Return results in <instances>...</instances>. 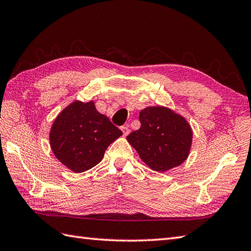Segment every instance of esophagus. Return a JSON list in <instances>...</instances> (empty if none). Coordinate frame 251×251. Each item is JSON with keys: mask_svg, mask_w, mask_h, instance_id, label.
<instances>
[{"mask_svg": "<svg viewBox=\"0 0 251 251\" xmlns=\"http://www.w3.org/2000/svg\"><path fill=\"white\" fill-rule=\"evenodd\" d=\"M121 129H122V131H123V134H124V136H127V135H128V134H129V131H130L128 125H124V126H122V127H121Z\"/></svg>", "mask_w": 251, "mask_h": 251, "instance_id": "34e87169", "label": "esophagus"}]
</instances>
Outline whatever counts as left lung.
<instances>
[{
	"label": "left lung",
	"mask_w": 251,
	"mask_h": 251,
	"mask_svg": "<svg viewBox=\"0 0 251 251\" xmlns=\"http://www.w3.org/2000/svg\"><path fill=\"white\" fill-rule=\"evenodd\" d=\"M140 128L127 140L150 169L169 171L188 158L193 131L183 116L164 106H149L139 113Z\"/></svg>",
	"instance_id": "8db88e82"
}]
</instances>
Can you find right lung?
I'll use <instances>...</instances> for the list:
<instances>
[{
    "instance_id": "right-lung-1",
    "label": "right lung",
    "mask_w": 251,
    "mask_h": 251,
    "mask_svg": "<svg viewBox=\"0 0 251 251\" xmlns=\"http://www.w3.org/2000/svg\"><path fill=\"white\" fill-rule=\"evenodd\" d=\"M123 132L109 117L97 111L95 102L74 101L54 121L50 145L54 155L75 173L96 166Z\"/></svg>"
}]
</instances>
